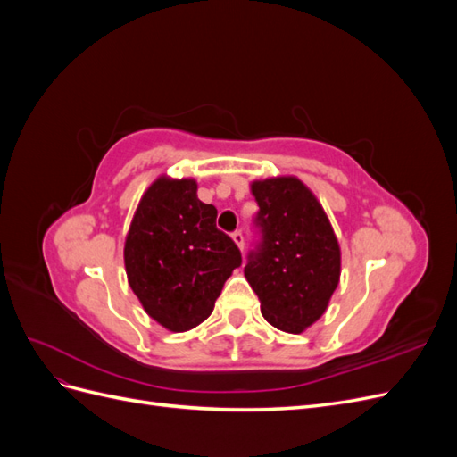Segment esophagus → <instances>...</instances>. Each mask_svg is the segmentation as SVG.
Returning <instances> with one entry per match:
<instances>
[{
	"label": "esophagus",
	"instance_id": "1",
	"mask_svg": "<svg viewBox=\"0 0 457 457\" xmlns=\"http://www.w3.org/2000/svg\"><path fill=\"white\" fill-rule=\"evenodd\" d=\"M230 237H232L234 244H237V245L240 247V250H244V234H242L240 230H234V232L230 234Z\"/></svg>",
	"mask_w": 457,
	"mask_h": 457
}]
</instances>
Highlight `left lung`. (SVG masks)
I'll list each match as a JSON object with an SVG mask.
<instances>
[{
	"instance_id": "left-lung-1",
	"label": "left lung",
	"mask_w": 457,
	"mask_h": 457,
	"mask_svg": "<svg viewBox=\"0 0 457 457\" xmlns=\"http://www.w3.org/2000/svg\"><path fill=\"white\" fill-rule=\"evenodd\" d=\"M261 240L244 274L265 320L301 334L328 309L341 274L339 244L320 202L297 177L252 183Z\"/></svg>"
}]
</instances>
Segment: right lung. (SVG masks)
I'll use <instances>...</instances> for the list:
<instances>
[{"mask_svg":"<svg viewBox=\"0 0 457 457\" xmlns=\"http://www.w3.org/2000/svg\"><path fill=\"white\" fill-rule=\"evenodd\" d=\"M195 179L160 177L133 215L123 247L128 282L150 318L187 331L212 314L238 245L215 225L217 210L198 200Z\"/></svg>","mask_w":457,"mask_h":457,"instance_id":"1","label":"right lung"}]
</instances>
